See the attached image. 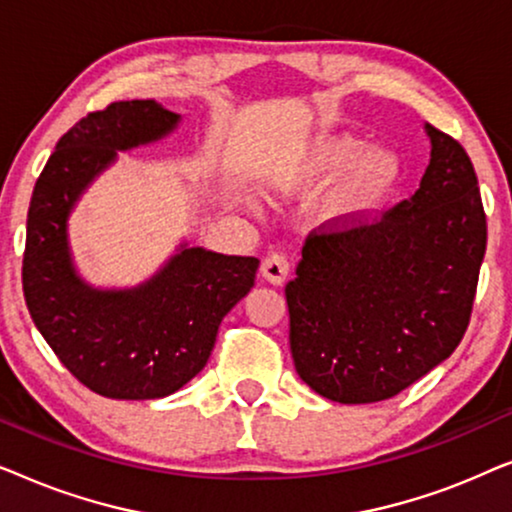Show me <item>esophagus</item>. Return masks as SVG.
Masks as SVG:
<instances>
[{
	"mask_svg": "<svg viewBox=\"0 0 512 512\" xmlns=\"http://www.w3.org/2000/svg\"><path fill=\"white\" fill-rule=\"evenodd\" d=\"M289 272H291L289 258H286L284 254H279V251L265 256V261L261 263V275L275 286H282L286 282V277H289Z\"/></svg>",
	"mask_w": 512,
	"mask_h": 512,
	"instance_id": "esophagus-1",
	"label": "esophagus"
}]
</instances>
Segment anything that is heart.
Segmentation results:
<instances>
[{
  "instance_id": "obj_1",
  "label": "heart",
  "mask_w": 512,
  "mask_h": 512,
  "mask_svg": "<svg viewBox=\"0 0 512 512\" xmlns=\"http://www.w3.org/2000/svg\"><path fill=\"white\" fill-rule=\"evenodd\" d=\"M403 174V160L396 151L368 146L356 135H331L314 139L284 165L275 188L314 195L331 183L319 202V221L326 228L349 233L382 219L403 184Z\"/></svg>"
}]
</instances>
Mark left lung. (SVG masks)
Listing matches in <instances>:
<instances>
[{"mask_svg":"<svg viewBox=\"0 0 512 512\" xmlns=\"http://www.w3.org/2000/svg\"><path fill=\"white\" fill-rule=\"evenodd\" d=\"M431 160L415 195L375 226L307 237L286 284L291 354L335 403H377L443 363L464 338L487 247L473 163L424 125Z\"/></svg>","mask_w":512,"mask_h":512,"instance_id":"obj_1","label":"left lung"}]
</instances>
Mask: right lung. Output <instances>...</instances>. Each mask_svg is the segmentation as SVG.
<instances>
[{
  "mask_svg": "<svg viewBox=\"0 0 512 512\" xmlns=\"http://www.w3.org/2000/svg\"><path fill=\"white\" fill-rule=\"evenodd\" d=\"M179 114L156 100L114 102L60 137L27 212L23 291L34 326L95 394L163 398L207 366L221 321L254 286L258 258L179 244L132 289H97L76 270L67 221L118 151L174 132Z\"/></svg>",
  "mask_w": 512,
  "mask_h": 512,
  "instance_id": "right-lung-1",
  "label": "right lung"
}]
</instances>
